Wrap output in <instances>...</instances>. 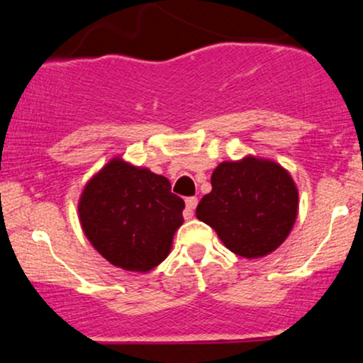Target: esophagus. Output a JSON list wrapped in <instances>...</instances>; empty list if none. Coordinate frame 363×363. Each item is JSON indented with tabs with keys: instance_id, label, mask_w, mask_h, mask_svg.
Here are the masks:
<instances>
[{
	"instance_id": "1",
	"label": "esophagus",
	"mask_w": 363,
	"mask_h": 363,
	"mask_svg": "<svg viewBox=\"0 0 363 363\" xmlns=\"http://www.w3.org/2000/svg\"><path fill=\"white\" fill-rule=\"evenodd\" d=\"M196 205H198V198H194V196H191V198H186V210H184V218L186 220L193 218Z\"/></svg>"
}]
</instances>
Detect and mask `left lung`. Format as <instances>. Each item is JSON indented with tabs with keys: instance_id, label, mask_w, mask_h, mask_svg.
<instances>
[{
	"instance_id": "8db88e82",
	"label": "left lung",
	"mask_w": 363,
	"mask_h": 363,
	"mask_svg": "<svg viewBox=\"0 0 363 363\" xmlns=\"http://www.w3.org/2000/svg\"><path fill=\"white\" fill-rule=\"evenodd\" d=\"M298 193L278 164L245 157L222 162L211 176L196 216L215 228L225 247L242 257H261L280 245L297 218Z\"/></svg>"
}]
</instances>
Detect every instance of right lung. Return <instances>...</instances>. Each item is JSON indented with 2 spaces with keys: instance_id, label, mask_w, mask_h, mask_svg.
<instances>
[{
  "instance_id": "add662e5",
  "label": "right lung",
  "mask_w": 363,
  "mask_h": 363,
  "mask_svg": "<svg viewBox=\"0 0 363 363\" xmlns=\"http://www.w3.org/2000/svg\"><path fill=\"white\" fill-rule=\"evenodd\" d=\"M184 201L167 177L114 158L83 189L78 203L86 239L111 264L150 272L169 256Z\"/></svg>"
}]
</instances>
